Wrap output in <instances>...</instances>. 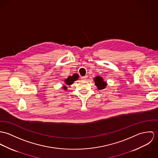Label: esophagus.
<instances>
[{
    "label": "esophagus",
    "mask_w": 158,
    "mask_h": 158,
    "mask_svg": "<svg viewBox=\"0 0 158 158\" xmlns=\"http://www.w3.org/2000/svg\"><path fill=\"white\" fill-rule=\"evenodd\" d=\"M81 79H84H84H87V76H83V77H81Z\"/></svg>",
    "instance_id": "1"
}]
</instances>
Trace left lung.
<instances>
[{
  "mask_svg": "<svg viewBox=\"0 0 158 158\" xmlns=\"http://www.w3.org/2000/svg\"><path fill=\"white\" fill-rule=\"evenodd\" d=\"M94 79V81L95 84L99 89H102L106 87V82L104 81L103 79L101 77L97 76Z\"/></svg>",
  "mask_w": 158,
  "mask_h": 158,
  "instance_id": "obj_1",
  "label": "left lung"
}]
</instances>
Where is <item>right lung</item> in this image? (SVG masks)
Listing matches in <instances>:
<instances>
[{"label":"right lung","instance_id":"1","mask_svg":"<svg viewBox=\"0 0 158 158\" xmlns=\"http://www.w3.org/2000/svg\"><path fill=\"white\" fill-rule=\"evenodd\" d=\"M79 78V76H78V74H73L72 76H69L65 81V83H66V84L67 85H71V84H72L75 81H76V80H77V79ZM64 89H67V87H65V86H64Z\"/></svg>","mask_w":158,"mask_h":158}]
</instances>
